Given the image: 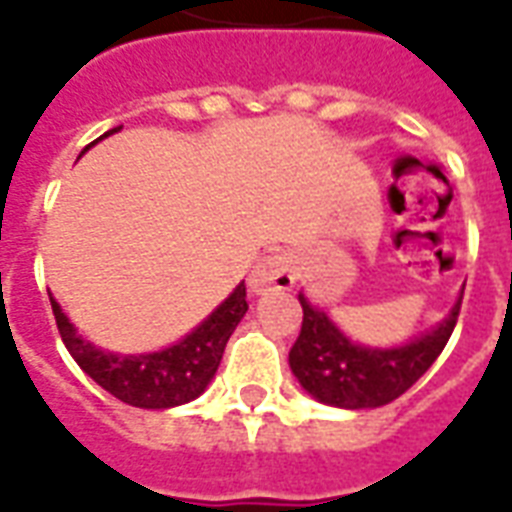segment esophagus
<instances>
[{"label": "esophagus", "instance_id": "obj_1", "mask_svg": "<svg viewBox=\"0 0 512 512\" xmlns=\"http://www.w3.org/2000/svg\"><path fill=\"white\" fill-rule=\"evenodd\" d=\"M293 285V257L287 252H271L249 274V290L257 295L268 293V290H290Z\"/></svg>", "mask_w": 512, "mask_h": 512}]
</instances>
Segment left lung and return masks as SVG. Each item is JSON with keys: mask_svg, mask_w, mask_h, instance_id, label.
Segmentation results:
<instances>
[{"mask_svg": "<svg viewBox=\"0 0 512 512\" xmlns=\"http://www.w3.org/2000/svg\"><path fill=\"white\" fill-rule=\"evenodd\" d=\"M461 295L437 328L401 347H366L347 339L331 317L301 293L298 301L304 309V323L290 350L295 380L312 399L342 410H374L391 404L410 391L445 350L456 328Z\"/></svg>", "mask_w": 512, "mask_h": 512, "instance_id": "obj_1", "label": "left lung"}]
</instances>
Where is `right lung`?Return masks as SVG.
I'll return each instance as SVG.
<instances>
[{"label":"right lung","instance_id":"right-lung-1","mask_svg":"<svg viewBox=\"0 0 512 512\" xmlns=\"http://www.w3.org/2000/svg\"><path fill=\"white\" fill-rule=\"evenodd\" d=\"M116 130L121 127H113L111 132ZM111 132H105V135H111ZM94 143H89L86 149H92ZM48 298H51V309H54L56 328L62 333L64 347L73 355L75 363L111 396L130 407H143V410H168V407H179V404L198 399L217 374L230 333L236 331V325L249 309L246 287L241 282L181 342L157 352L121 355V352L100 350L89 339H83L81 333L75 331V325L67 320L62 306L56 304L54 295L48 293Z\"/></svg>","mask_w":512,"mask_h":512}]
</instances>
